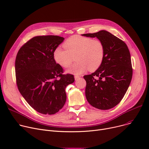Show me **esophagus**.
Listing matches in <instances>:
<instances>
[{
    "label": "esophagus",
    "mask_w": 149,
    "mask_h": 149,
    "mask_svg": "<svg viewBox=\"0 0 149 149\" xmlns=\"http://www.w3.org/2000/svg\"><path fill=\"white\" fill-rule=\"evenodd\" d=\"M75 80L77 81V80H79L80 79V77L79 76V75H75Z\"/></svg>",
    "instance_id": "obj_1"
}]
</instances>
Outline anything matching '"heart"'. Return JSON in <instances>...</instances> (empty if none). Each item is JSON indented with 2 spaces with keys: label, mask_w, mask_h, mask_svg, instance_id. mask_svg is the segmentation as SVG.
<instances>
[{
  "label": "heart",
  "mask_w": 149,
  "mask_h": 149,
  "mask_svg": "<svg viewBox=\"0 0 149 149\" xmlns=\"http://www.w3.org/2000/svg\"><path fill=\"white\" fill-rule=\"evenodd\" d=\"M63 46L65 49L57 47L53 57L60 66L66 68L70 65L75 56L77 61L67 70L69 73L79 75L88 69L94 71L103 61L104 46L99 39L75 35L68 38Z\"/></svg>",
  "instance_id": "obj_1"
}]
</instances>
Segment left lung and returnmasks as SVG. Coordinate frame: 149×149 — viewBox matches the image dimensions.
I'll return each instance as SVG.
<instances>
[{
	"mask_svg": "<svg viewBox=\"0 0 149 149\" xmlns=\"http://www.w3.org/2000/svg\"><path fill=\"white\" fill-rule=\"evenodd\" d=\"M97 37L104 46V57L95 72L84 75L86 97L89 103L101 110L118 104L128 89L132 78L130 54L123 40L105 30L82 34Z\"/></svg>",
	"mask_w": 149,
	"mask_h": 149,
	"instance_id": "1",
	"label": "left lung"
}]
</instances>
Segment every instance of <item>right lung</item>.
I'll return each mask as SVG.
<instances>
[{
    "mask_svg": "<svg viewBox=\"0 0 149 149\" xmlns=\"http://www.w3.org/2000/svg\"><path fill=\"white\" fill-rule=\"evenodd\" d=\"M57 36L32 38L17 52L15 61V78L21 95L34 110L52 115L63 107L65 88L74 81L71 74L55 61L53 52L64 40Z\"/></svg>",
    "mask_w": 149,
    "mask_h": 149,
    "instance_id": "right-lung-1",
    "label": "right lung"
}]
</instances>
